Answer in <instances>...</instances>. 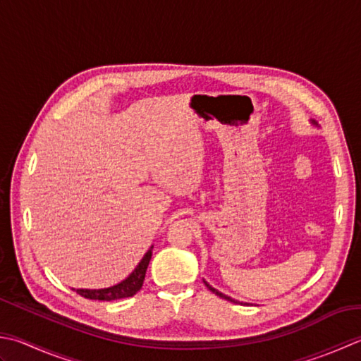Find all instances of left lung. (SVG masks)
Wrapping results in <instances>:
<instances>
[{
	"instance_id": "obj_1",
	"label": "left lung",
	"mask_w": 361,
	"mask_h": 361,
	"mask_svg": "<svg viewBox=\"0 0 361 361\" xmlns=\"http://www.w3.org/2000/svg\"><path fill=\"white\" fill-rule=\"evenodd\" d=\"M312 123H313V125H317V122H314V120H312ZM203 281H204V280H203ZM204 286H207V288L209 289V291H213L216 295H219V298H222V299H225V300H230V302H233V303H243V302H238V300H235V299L228 298V295L222 294L221 291H217V289H216V288H213V286H211V285L208 283V281H204Z\"/></svg>"
}]
</instances>
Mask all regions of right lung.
<instances>
[{
    "label": "right lung",
    "instance_id": "add662e5",
    "mask_svg": "<svg viewBox=\"0 0 361 361\" xmlns=\"http://www.w3.org/2000/svg\"><path fill=\"white\" fill-rule=\"evenodd\" d=\"M152 249L145 253L142 259H140V263L136 266V269H134L123 281H120V283L111 288H104V289H73V291H76V294H80L82 298L90 299V300L111 302L117 299L133 298V295L136 294L144 285L147 267L152 259Z\"/></svg>",
    "mask_w": 361,
    "mask_h": 361
}]
</instances>
